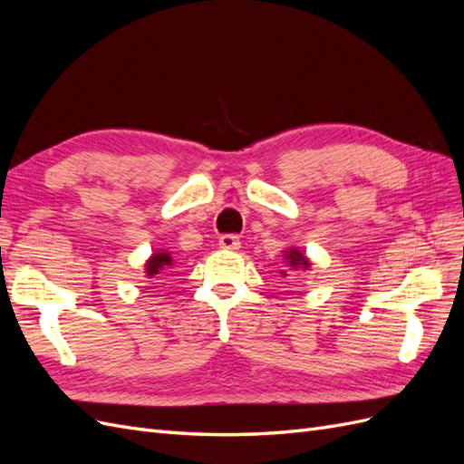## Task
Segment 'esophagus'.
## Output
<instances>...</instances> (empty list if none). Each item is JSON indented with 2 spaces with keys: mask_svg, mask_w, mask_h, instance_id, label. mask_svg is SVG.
Instances as JSON below:
<instances>
[{
  "mask_svg": "<svg viewBox=\"0 0 464 464\" xmlns=\"http://www.w3.org/2000/svg\"><path fill=\"white\" fill-rule=\"evenodd\" d=\"M218 246H220V249L236 251V249H240L242 242H240V237H237L236 234H222V236L218 237Z\"/></svg>",
  "mask_w": 464,
  "mask_h": 464,
  "instance_id": "obj_1",
  "label": "esophagus"
}]
</instances>
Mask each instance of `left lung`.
Wrapping results in <instances>:
<instances>
[{
  "mask_svg": "<svg viewBox=\"0 0 464 464\" xmlns=\"http://www.w3.org/2000/svg\"><path fill=\"white\" fill-rule=\"evenodd\" d=\"M286 259H288V265H292L294 269H300V266H310V263H307V259L300 254L298 249H290V251H286ZM285 276H286V273H285Z\"/></svg>",
  "mask_w": 464,
  "mask_h": 464,
  "instance_id": "obj_1",
  "label": "left lung"
}]
</instances>
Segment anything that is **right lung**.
Here are the masks:
<instances>
[{"instance_id": "add662e5", "label": "right lung", "mask_w": 464, "mask_h": 464, "mask_svg": "<svg viewBox=\"0 0 464 464\" xmlns=\"http://www.w3.org/2000/svg\"><path fill=\"white\" fill-rule=\"evenodd\" d=\"M166 265H172L170 254H154V256L147 261V275L152 278L154 275H159V271L164 269Z\"/></svg>"}]
</instances>
